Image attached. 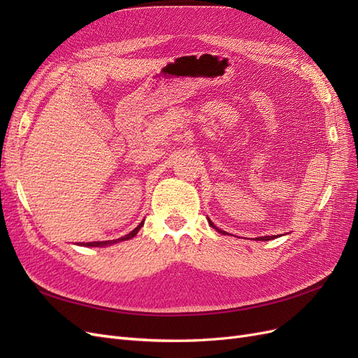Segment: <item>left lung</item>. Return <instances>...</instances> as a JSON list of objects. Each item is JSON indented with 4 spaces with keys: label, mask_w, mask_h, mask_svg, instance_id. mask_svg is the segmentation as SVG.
<instances>
[{
    "label": "left lung",
    "mask_w": 358,
    "mask_h": 358,
    "mask_svg": "<svg viewBox=\"0 0 358 358\" xmlns=\"http://www.w3.org/2000/svg\"><path fill=\"white\" fill-rule=\"evenodd\" d=\"M209 225H210V227H213V229H215L216 231H220L221 234H227L225 231H222V230H220V229H216V227L213 225V222H212L210 220H209ZM275 237H276V236H263V237H258L257 241H270V239H275Z\"/></svg>",
    "instance_id": "obj_1"
}]
</instances>
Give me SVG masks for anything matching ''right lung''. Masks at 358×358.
<instances>
[{"instance_id": "obj_1", "label": "right lung", "mask_w": 358, "mask_h": 358, "mask_svg": "<svg viewBox=\"0 0 358 358\" xmlns=\"http://www.w3.org/2000/svg\"><path fill=\"white\" fill-rule=\"evenodd\" d=\"M143 227V221L140 222L136 229L131 231V233H128L127 236H124V237H119V239H116V241H106V242H88V243H82V246H107V245H113V243H117V242H122V241H128V239H133V237L138 233V230L142 229Z\"/></svg>"}]
</instances>
